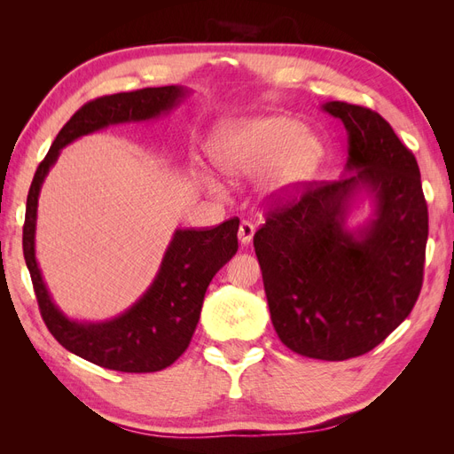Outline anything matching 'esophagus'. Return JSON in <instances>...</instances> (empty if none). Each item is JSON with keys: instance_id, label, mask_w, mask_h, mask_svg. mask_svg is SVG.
I'll return each instance as SVG.
<instances>
[{"instance_id": "34e87169", "label": "esophagus", "mask_w": 454, "mask_h": 454, "mask_svg": "<svg viewBox=\"0 0 454 454\" xmlns=\"http://www.w3.org/2000/svg\"><path fill=\"white\" fill-rule=\"evenodd\" d=\"M255 235V227L250 223V222H242L240 227H239V240L240 244H250L252 239Z\"/></svg>"}]
</instances>
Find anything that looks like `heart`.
Wrapping results in <instances>:
<instances>
[{"label":"heart","mask_w":454,"mask_h":454,"mask_svg":"<svg viewBox=\"0 0 454 454\" xmlns=\"http://www.w3.org/2000/svg\"><path fill=\"white\" fill-rule=\"evenodd\" d=\"M210 159L219 172L231 177L255 172V187L267 202L295 195L312 176L320 149L297 121L284 115H252L231 121L210 144ZM204 187L215 193L219 182L202 176Z\"/></svg>","instance_id":"heart-1"}]
</instances>
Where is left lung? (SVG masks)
Segmentation results:
<instances>
[{"mask_svg": "<svg viewBox=\"0 0 454 454\" xmlns=\"http://www.w3.org/2000/svg\"><path fill=\"white\" fill-rule=\"evenodd\" d=\"M322 109L345 125L347 174L270 210L254 248L280 340L307 358L340 362L375 348L413 310L428 206L415 155L377 112L347 102ZM362 194L374 215L348 230Z\"/></svg>", "mask_w": 454, "mask_h": 454, "instance_id": "1", "label": "left lung"}]
</instances>
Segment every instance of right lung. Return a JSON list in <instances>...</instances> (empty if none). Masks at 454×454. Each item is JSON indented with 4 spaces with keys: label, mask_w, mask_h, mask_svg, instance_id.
I'll return each mask as SVG.
<instances>
[{
    "label": "right lung",
    "mask_w": 454,
    "mask_h": 454,
    "mask_svg": "<svg viewBox=\"0 0 454 454\" xmlns=\"http://www.w3.org/2000/svg\"><path fill=\"white\" fill-rule=\"evenodd\" d=\"M189 94L180 85L149 87L102 96L77 109L52 142L35 170L26 200L22 250L37 305L49 332L79 358L122 373H153L172 365L187 350L200 318L206 287L239 250V217L214 229H176L159 272L144 295L106 322H77L54 305L35 259L37 200L62 147L81 136L121 122L157 119L180 106Z\"/></svg>",
    "instance_id": "right-lung-1"
}]
</instances>
